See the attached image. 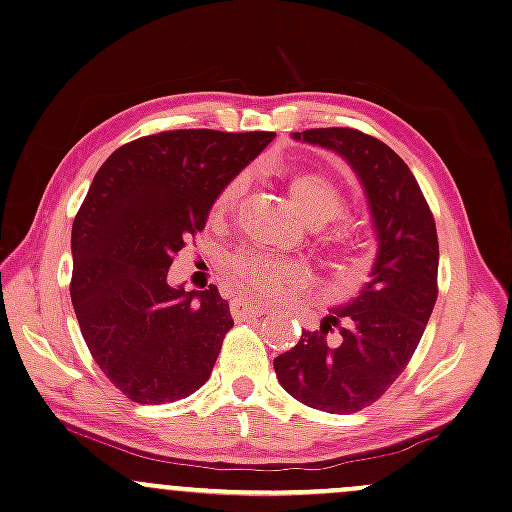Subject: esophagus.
<instances>
[{
	"instance_id": "esophagus-1",
	"label": "esophagus",
	"mask_w": 512,
	"mask_h": 512,
	"mask_svg": "<svg viewBox=\"0 0 512 512\" xmlns=\"http://www.w3.org/2000/svg\"><path fill=\"white\" fill-rule=\"evenodd\" d=\"M262 312H264L262 304L248 302V300H243V297H238V300L231 302V316H234L236 321L252 319V316H257V314H262Z\"/></svg>"
}]
</instances>
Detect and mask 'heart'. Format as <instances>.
Masks as SVG:
<instances>
[{"mask_svg":"<svg viewBox=\"0 0 512 512\" xmlns=\"http://www.w3.org/2000/svg\"><path fill=\"white\" fill-rule=\"evenodd\" d=\"M243 191V177L231 179L229 184L222 186L212 200L210 217L222 219L234 210L238 196ZM290 200H293L295 210L300 212L302 219L312 226H321L331 222L345 210V198L338 186L331 179L323 177L319 172H300L288 181ZM354 234L349 226H335L321 236V245L335 262L349 267L354 260ZM229 276L234 278L238 286L250 290L255 295H281L288 290L300 288L307 281L309 269L297 260H281V257L267 255V252L243 250L226 262Z\"/></svg>","mask_w":512,"mask_h":512,"instance_id":"obj_1","label":"heart"}]
</instances>
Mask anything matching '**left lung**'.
<instances>
[{"label":"left lung","instance_id":"left-lung-1","mask_svg":"<svg viewBox=\"0 0 512 512\" xmlns=\"http://www.w3.org/2000/svg\"><path fill=\"white\" fill-rule=\"evenodd\" d=\"M295 141L338 153L366 193L378 252L357 297L331 309L274 359L290 397L326 413H357L387 392L416 352L437 302L439 245L409 165L380 139L349 127L304 129ZM339 326V338L327 335Z\"/></svg>","mask_w":512,"mask_h":512}]
</instances>
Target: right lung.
<instances>
[{
	"label": "right lung",
	"mask_w": 512,
	"mask_h": 512,
	"mask_svg": "<svg viewBox=\"0 0 512 512\" xmlns=\"http://www.w3.org/2000/svg\"><path fill=\"white\" fill-rule=\"evenodd\" d=\"M274 132L174 129L120 146L73 222L70 300L108 380L137 404L189 397L208 383L234 326L217 286L167 283L172 257L205 229L212 200Z\"/></svg>",
	"instance_id": "obj_1"
}]
</instances>
